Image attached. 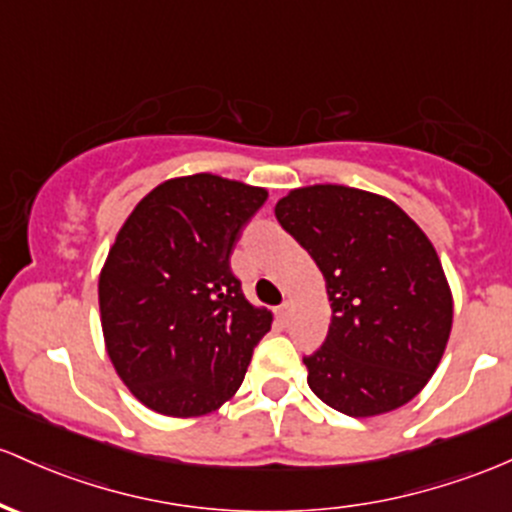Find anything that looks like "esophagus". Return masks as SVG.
Wrapping results in <instances>:
<instances>
[{
    "label": "esophagus",
    "mask_w": 512,
    "mask_h": 512,
    "mask_svg": "<svg viewBox=\"0 0 512 512\" xmlns=\"http://www.w3.org/2000/svg\"><path fill=\"white\" fill-rule=\"evenodd\" d=\"M277 316H279V320H282V323L286 325L291 320V316H294V303L291 301H284L282 306L277 308Z\"/></svg>",
    "instance_id": "1"
}]
</instances>
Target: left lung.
I'll return each instance as SVG.
<instances>
[{
    "label": "left lung",
    "instance_id": "8db88e82",
    "mask_svg": "<svg viewBox=\"0 0 512 512\" xmlns=\"http://www.w3.org/2000/svg\"><path fill=\"white\" fill-rule=\"evenodd\" d=\"M274 216L323 272L330 328L303 359L308 386L352 418L413 401L452 333V289L418 223L391 199L342 184L291 189Z\"/></svg>",
    "mask_w": 512,
    "mask_h": 512
}]
</instances>
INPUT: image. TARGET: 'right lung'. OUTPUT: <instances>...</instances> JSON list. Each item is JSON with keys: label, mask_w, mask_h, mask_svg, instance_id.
Returning a JSON list of instances; mask_svg holds the SVG:
<instances>
[{"label": "right lung", "mask_w": 512, "mask_h": 512, "mask_svg": "<svg viewBox=\"0 0 512 512\" xmlns=\"http://www.w3.org/2000/svg\"><path fill=\"white\" fill-rule=\"evenodd\" d=\"M267 189L218 174L157 184L126 218L99 272L106 355L150 411L199 418L243 384L272 311L230 272L240 230Z\"/></svg>", "instance_id": "obj_1"}]
</instances>
